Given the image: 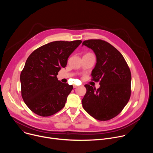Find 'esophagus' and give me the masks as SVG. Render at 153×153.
Wrapping results in <instances>:
<instances>
[{
  "label": "esophagus",
  "mask_w": 153,
  "mask_h": 153,
  "mask_svg": "<svg viewBox=\"0 0 153 153\" xmlns=\"http://www.w3.org/2000/svg\"><path fill=\"white\" fill-rule=\"evenodd\" d=\"M73 87H74V88H77L78 86H77V85H73Z\"/></svg>",
  "instance_id": "esophagus-1"
}]
</instances>
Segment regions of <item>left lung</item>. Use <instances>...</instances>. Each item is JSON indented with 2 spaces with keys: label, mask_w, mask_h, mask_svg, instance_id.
Masks as SVG:
<instances>
[{
  "label": "left lung",
  "mask_w": 153,
  "mask_h": 153,
  "mask_svg": "<svg viewBox=\"0 0 153 153\" xmlns=\"http://www.w3.org/2000/svg\"><path fill=\"white\" fill-rule=\"evenodd\" d=\"M91 48L96 56L91 72L98 89L85 85L86 93L82 100L84 110L94 119L108 120L117 116L131 96V74L122 54L110 43L100 39L85 40L82 46Z\"/></svg>",
  "instance_id": "left-lung-1"
}]
</instances>
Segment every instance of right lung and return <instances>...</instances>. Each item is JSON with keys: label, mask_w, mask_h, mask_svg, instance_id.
Segmentation results:
<instances>
[{"label": "right lung", "mask_w": 153, "mask_h": 153, "mask_svg": "<svg viewBox=\"0 0 153 153\" xmlns=\"http://www.w3.org/2000/svg\"><path fill=\"white\" fill-rule=\"evenodd\" d=\"M81 43L80 40L52 42L28 57L20 77L21 93L24 102L35 114L47 117L64 107L73 86L62 83L57 75Z\"/></svg>", "instance_id": "1"}]
</instances>
